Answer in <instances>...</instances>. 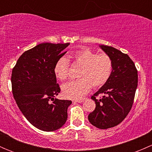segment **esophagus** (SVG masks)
<instances>
[{
    "label": "esophagus",
    "mask_w": 152,
    "mask_h": 152,
    "mask_svg": "<svg viewBox=\"0 0 152 152\" xmlns=\"http://www.w3.org/2000/svg\"><path fill=\"white\" fill-rule=\"evenodd\" d=\"M84 102V99H78V100H73V103L77 102V103H82Z\"/></svg>",
    "instance_id": "34e87169"
}]
</instances>
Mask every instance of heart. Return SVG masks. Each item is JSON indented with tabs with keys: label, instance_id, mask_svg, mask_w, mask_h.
I'll return each mask as SVG.
<instances>
[{
	"label": "heart",
	"instance_id": "obj_1",
	"mask_svg": "<svg viewBox=\"0 0 152 152\" xmlns=\"http://www.w3.org/2000/svg\"><path fill=\"white\" fill-rule=\"evenodd\" d=\"M70 57L81 69L78 74L79 79L62 85V94L67 99H82L90 91L91 86L94 88L102 87L111 76L113 61L107 53H97L85 48L75 51ZM53 71L58 79L66 80L69 73L68 60L65 57L59 58L55 63Z\"/></svg>",
	"mask_w": 152,
	"mask_h": 152
}]
</instances>
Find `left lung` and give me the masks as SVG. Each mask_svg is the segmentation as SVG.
Segmentation results:
<instances>
[{"instance_id": "8db88e82", "label": "left lung", "mask_w": 152, "mask_h": 152, "mask_svg": "<svg viewBox=\"0 0 152 152\" xmlns=\"http://www.w3.org/2000/svg\"><path fill=\"white\" fill-rule=\"evenodd\" d=\"M99 47L110 56L113 71L110 79L91 97L96 103L88 115L90 123L101 129L114 127L124 120L132 107L137 87V70L127 54L107 45ZM103 94V97L96 96Z\"/></svg>"}]
</instances>
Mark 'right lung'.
I'll return each mask as SVG.
<instances>
[{
    "label": "right lung",
    "mask_w": 152,
    "mask_h": 152,
    "mask_svg": "<svg viewBox=\"0 0 152 152\" xmlns=\"http://www.w3.org/2000/svg\"><path fill=\"white\" fill-rule=\"evenodd\" d=\"M69 45L39 44L24 52L12 70L14 99L30 124L42 131L59 129L67 121V108L72 102L55 98L60 87L53 68Z\"/></svg>",
    "instance_id": "1"
}]
</instances>
